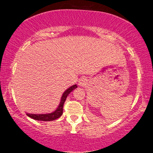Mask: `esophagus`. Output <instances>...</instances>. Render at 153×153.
<instances>
[{
	"label": "esophagus",
	"instance_id": "1",
	"mask_svg": "<svg viewBox=\"0 0 153 153\" xmlns=\"http://www.w3.org/2000/svg\"><path fill=\"white\" fill-rule=\"evenodd\" d=\"M87 84V79L85 78H81L79 81V85L81 87H85Z\"/></svg>",
	"mask_w": 153,
	"mask_h": 153
}]
</instances>
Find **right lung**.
<instances>
[{
	"instance_id": "1",
	"label": "right lung",
	"mask_w": 153,
	"mask_h": 153,
	"mask_svg": "<svg viewBox=\"0 0 153 153\" xmlns=\"http://www.w3.org/2000/svg\"><path fill=\"white\" fill-rule=\"evenodd\" d=\"M77 88L76 85H74L71 86L68 89H66L65 91L63 93L62 96L61 101L59 105L58 108L55 110L54 111L51 113H48V114H30V113H27V115L30 117V118L34 119L36 120H42V121H51V120H56L57 118L60 117L63 113V105H64L65 101L66 100V98L68 96L69 94L73 90L76 89Z\"/></svg>"
}]
</instances>
